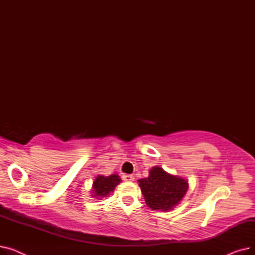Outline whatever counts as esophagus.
<instances>
[{
    "instance_id": "esophagus-1",
    "label": "esophagus",
    "mask_w": 255,
    "mask_h": 255,
    "mask_svg": "<svg viewBox=\"0 0 255 255\" xmlns=\"http://www.w3.org/2000/svg\"><path fill=\"white\" fill-rule=\"evenodd\" d=\"M123 180L126 181V182H132L133 180H134V177L131 176V175H124Z\"/></svg>"
}]
</instances>
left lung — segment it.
I'll return each mask as SVG.
<instances>
[{"label":"left lung","mask_w":255,"mask_h":255,"mask_svg":"<svg viewBox=\"0 0 255 255\" xmlns=\"http://www.w3.org/2000/svg\"><path fill=\"white\" fill-rule=\"evenodd\" d=\"M138 182L145 203L152 210H171L180 203L188 189L186 180L171 176L159 166L153 167L149 177Z\"/></svg>","instance_id":"1"}]
</instances>
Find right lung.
Segmentation results:
<instances>
[{
    "instance_id": "add662e5",
    "label": "right lung",
    "mask_w": 255,
    "mask_h": 255,
    "mask_svg": "<svg viewBox=\"0 0 255 255\" xmlns=\"http://www.w3.org/2000/svg\"><path fill=\"white\" fill-rule=\"evenodd\" d=\"M121 182L118 175H111L109 177L98 176L93 183L94 197H105L110 192L114 191L116 186ZM101 199V198H99Z\"/></svg>"
}]
</instances>
